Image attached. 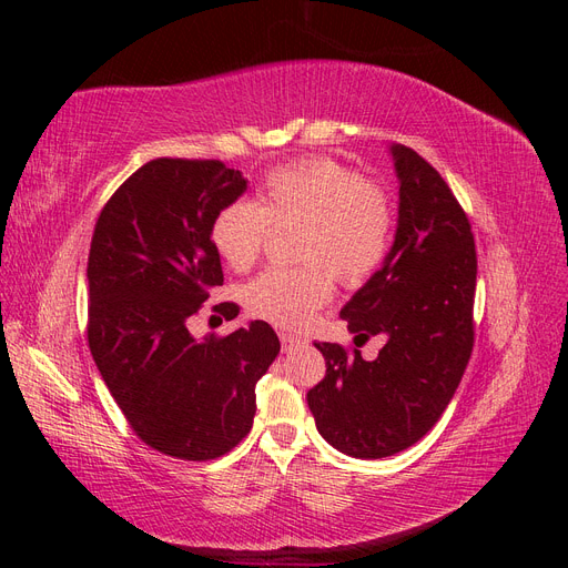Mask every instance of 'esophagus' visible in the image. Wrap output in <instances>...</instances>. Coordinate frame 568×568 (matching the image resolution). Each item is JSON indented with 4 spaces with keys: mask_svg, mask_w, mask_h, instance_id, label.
Masks as SVG:
<instances>
[{
    "mask_svg": "<svg viewBox=\"0 0 568 568\" xmlns=\"http://www.w3.org/2000/svg\"><path fill=\"white\" fill-rule=\"evenodd\" d=\"M280 341H282V351L288 353V351H296L303 346V338L301 336H294V334H286V332H280Z\"/></svg>",
    "mask_w": 568,
    "mask_h": 568,
    "instance_id": "1",
    "label": "esophagus"
}]
</instances>
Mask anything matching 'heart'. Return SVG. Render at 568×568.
Wrapping results in <instances>:
<instances>
[{
	"label": "heart",
	"mask_w": 568,
	"mask_h": 568,
	"mask_svg": "<svg viewBox=\"0 0 568 568\" xmlns=\"http://www.w3.org/2000/svg\"><path fill=\"white\" fill-rule=\"evenodd\" d=\"M301 222L303 267H270L246 284V311L284 329H301L332 298V277L357 286L384 263L393 209L382 186L329 159L296 161L270 170L257 203L232 201L211 222V244L234 272L251 270L270 225Z\"/></svg>",
	"instance_id": "1"
}]
</instances>
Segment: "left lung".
Returning <instances> with one entry per match:
<instances>
[{
	"instance_id": "left-lung-1",
	"label": "left lung",
	"mask_w": 568,
	"mask_h": 568,
	"mask_svg": "<svg viewBox=\"0 0 568 568\" xmlns=\"http://www.w3.org/2000/svg\"><path fill=\"white\" fill-rule=\"evenodd\" d=\"M388 151L400 184L393 246L341 307L353 334H384L386 343L374 359L338 343H315L326 374L307 390L322 438L357 459L390 457L432 432L474 348L476 248L469 220L417 151L403 144Z\"/></svg>"
}]
</instances>
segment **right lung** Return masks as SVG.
Masks as SVG:
<instances>
[{"mask_svg":"<svg viewBox=\"0 0 568 568\" xmlns=\"http://www.w3.org/2000/svg\"><path fill=\"white\" fill-rule=\"evenodd\" d=\"M246 192L220 161L156 159L101 211L90 261L88 338L101 379L149 448L205 462L253 426L255 384L280 355L263 320L227 336L194 338L186 320L222 286L211 222ZM234 320V303L220 305Z\"/></svg>","mask_w":568,"mask_h":568,"instance_id":"right-lung-1","label":"right lung"}]
</instances>
